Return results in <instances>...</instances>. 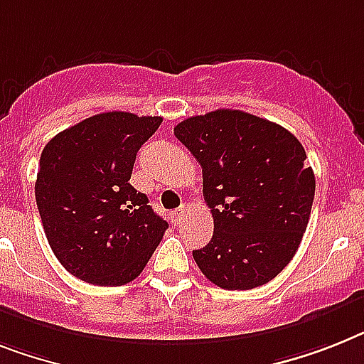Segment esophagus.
<instances>
[{"instance_id":"34e87169","label":"esophagus","mask_w":364,"mask_h":364,"mask_svg":"<svg viewBox=\"0 0 364 364\" xmlns=\"http://www.w3.org/2000/svg\"><path fill=\"white\" fill-rule=\"evenodd\" d=\"M186 214H188V206H180L178 210H175V212H173V221H175V225L184 223Z\"/></svg>"}]
</instances>
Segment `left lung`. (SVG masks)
<instances>
[{"instance_id":"left-lung-1","label":"left lung","mask_w":364,"mask_h":364,"mask_svg":"<svg viewBox=\"0 0 364 364\" xmlns=\"http://www.w3.org/2000/svg\"><path fill=\"white\" fill-rule=\"evenodd\" d=\"M203 167L214 218L208 245L193 251L204 277L227 290L269 283L296 255L316 180L307 154L283 126L238 109H215L175 126Z\"/></svg>"}]
</instances>
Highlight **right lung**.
Wrapping results in <instances>:
<instances>
[{"instance_id":"obj_1","label":"right lung","mask_w":364,"mask_h":364,"mask_svg":"<svg viewBox=\"0 0 364 364\" xmlns=\"http://www.w3.org/2000/svg\"><path fill=\"white\" fill-rule=\"evenodd\" d=\"M161 117L107 111L59 132L38 164L35 197L63 268L98 287H121L145 269L167 221L130 184L135 156Z\"/></svg>"}]
</instances>
